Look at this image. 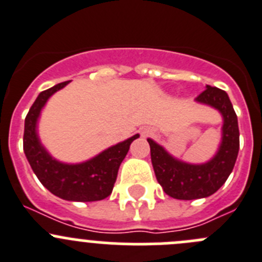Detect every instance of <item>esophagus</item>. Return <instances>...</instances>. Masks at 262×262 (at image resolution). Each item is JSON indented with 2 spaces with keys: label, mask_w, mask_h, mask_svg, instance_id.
Here are the masks:
<instances>
[{
  "label": "esophagus",
  "mask_w": 262,
  "mask_h": 262,
  "mask_svg": "<svg viewBox=\"0 0 262 262\" xmlns=\"http://www.w3.org/2000/svg\"><path fill=\"white\" fill-rule=\"evenodd\" d=\"M150 133H151L150 129L146 128V129H144V131H143V135H144V136H146V135H149V134H150Z\"/></svg>",
  "instance_id": "34e87169"
}]
</instances>
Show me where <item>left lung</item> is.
Masks as SVG:
<instances>
[{
    "label": "left lung",
    "instance_id": "1",
    "mask_svg": "<svg viewBox=\"0 0 262 262\" xmlns=\"http://www.w3.org/2000/svg\"><path fill=\"white\" fill-rule=\"evenodd\" d=\"M195 101L212 106L223 116V136L213 158L206 163H188L172 157L163 146L148 139L151 164L159 185L167 195L183 201L206 198L216 193L228 180L239 151L238 118L228 94L207 84Z\"/></svg>",
    "mask_w": 262,
    "mask_h": 262
}]
</instances>
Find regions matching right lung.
<instances>
[{
  "mask_svg": "<svg viewBox=\"0 0 262 262\" xmlns=\"http://www.w3.org/2000/svg\"><path fill=\"white\" fill-rule=\"evenodd\" d=\"M69 81L55 84L37 96L24 123L23 148L32 170L42 185L54 195L72 202H95L111 195L118 168L139 134L105 149L81 163H64L55 159L41 144L37 123L47 100Z\"/></svg>",
  "mask_w": 262,
  "mask_h": 262,
  "instance_id": "obj_1",
  "label": "right lung"
}]
</instances>
